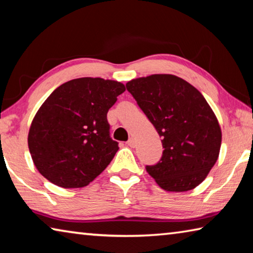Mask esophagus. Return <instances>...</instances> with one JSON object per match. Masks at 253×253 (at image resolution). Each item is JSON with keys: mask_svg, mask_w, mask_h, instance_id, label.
<instances>
[{"mask_svg": "<svg viewBox=\"0 0 253 253\" xmlns=\"http://www.w3.org/2000/svg\"><path fill=\"white\" fill-rule=\"evenodd\" d=\"M127 145H128V146H129V147H135V146H136V142H135V139L132 138V137H130V138L128 139Z\"/></svg>", "mask_w": 253, "mask_h": 253, "instance_id": "esophagus-1", "label": "esophagus"}]
</instances>
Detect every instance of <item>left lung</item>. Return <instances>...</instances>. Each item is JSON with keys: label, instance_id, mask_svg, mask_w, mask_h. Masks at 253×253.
<instances>
[{"label": "left lung", "instance_id": "left-lung-1", "mask_svg": "<svg viewBox=\"0 0 253 253\" xmlns=\"http://www.w3.org/2000/svg\"><path fill=\"white\" fill-rule=\"evenodd\" d=\"M162 137L161 161L147 173L168 192L193 190L207 178L220 154L222 131L198 89L174 75H151L126 84Z\"/></svg>", "mask_w": 253, "mask_h": 253}]
</instances>
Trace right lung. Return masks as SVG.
Listing matches in <instances>:
<instances>
[{
	"label": "right lung",
	"mask_w": 253,
	"mask_h": 253,
	"mask_svg": "<svg viewBox=\"0 0 253 253\" xmlns=\"http://www.w3.org/2000/svg\"><path fill=\"white\" fill-rule=\"evenodd\" d=\"M126 90L102 78L74 79L41 105L28 135L29 151L42 176L63 188L87 186L119 149L110 138L107 113Z\"/></svg>",
	"instance_id": "1"
}]
</instances>
